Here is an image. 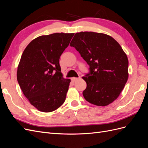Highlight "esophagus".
Instances as JSON below:
<instances>
[{
    "label": "esophagus",
    "instance_id": "obj_1",
    "mask_svg": "<svg viewBox=\"0 0 148 148\" xmlns=\"http://www.w3.org/2000/svg\"><path fill=\"white\" fill-rule=\"evenodd\" d=\"M81 79V77H79V78L73 77V78H71V80H72V82H75V81H77V80H78V79Z\"/></svg>",
    "mask_w": 148,
    "mask_h": 148
}]
</instances>
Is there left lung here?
Segmentation results:
<instances>
[{"mask_svg": "<svg viewBox=\"0 0 148 148\" xmlns=\"http://www.w3.org/2000/svg\"><path fill=\"white\" fill-rule=\"evenodd\" d=\"M70 46L89 65L90 73L83 77L88 102L106 106L119 96L128 78V60L118 42L110 36L91 31L77 33Z\"/></svg>", "mask_w": 148, "mask_h": 148, "instance_id": "obj_1", "label": "left lung"}]
</instances>
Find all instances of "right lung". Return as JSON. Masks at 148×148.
Segmentation results:
<instances>
[{
  "label": "right lung",
  "mask_w": 148,
  "mask_h": 148,
  "mask_svg": "<svg viewBox=\"0 0 148 148\" xmlns=\"http://www.w3.org/2000/svg\"><path fill=\"white\" fill-rule=\"evenodd\" d=\"M74 33H53L31 41L18 66L23 95L38 110L51 112L64 104L71 80L62 77L59 59Z\"/></svg>",
  "instance_id": "obj_1"
}]
</instances>
